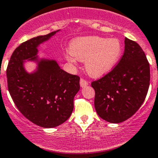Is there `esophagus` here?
Instances as JSON below:
<instances>
[{
  "label": "esophagus",
  "mask_w": 158,
  "mask_h": 158,
  "mask_svg": "<svg viewBox=\"0 0 158 158\" xmlns=\"http://www.w3.org/2000/svg\"><path fill=\"white\" fill-rule=\"evenodd\" d=\"M88 85H89L88 81H86L85 79H80V85H81V87H82V88L87 86Z\"/></svg>",
  "instance_id": "obj_1"
}]
</instances>
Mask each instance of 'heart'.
Wrapping results in <instances>:
<instances>
[{
	"label": "heart",
	"mask_w": 158,
	"mask_h": 158,
	"mask_svg": "<svg viewBox=\"0 0 158 158\" xmlns=\"http://www.w3.org/2000/svg\"><path fill=\"white\" fill-rule=\"evenodd\" d=\"M122 52V43L116 38L87 36L73 41L70 47L72 55L67 54L66 57L71 63L76 62L75 58L85 62L87 73L93 77H100L113 69Z\"/></svg>",
	"instance_id": "heart-1"
}]
</instances>
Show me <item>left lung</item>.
I'll return each instance as SVG.
<instances>
[{
	"label": "left lung",
	"mask_w": 158,
	"mask_h": 158,
	"mask_svg": "<svg viewBox=\"0 0 158 158\" xmlns=\"http://www.w3.org/2000/svg\"><path fill=\"white\" fill-rule=\"evenodd\" d=\"M150 85V66L136 42L125 38V52L118 63L101 79L92 82L95 108L110 123H120L141 107Z\"/></svg>",
	"instance_id": "obj_1"
}]
</instances>
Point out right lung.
<instances>
[{
  "label": "right lung",
  "mask_w": 158,
  "mask_h": 158,
  "mask_svg": "<svg viewBox=\"0 0 158 158\" xmlns=\"http://www.w3.org/2000/svg\"><path fill=\"white\" fill-rule=\"evenodd\" d=\"M57 31L20 44L7 68V87L14 104L25 118L43 128H54L69 118L74 97L80 89L79 76L60 69L55 60L42 59L33 73L23 68L25 60H37L38 46Z\"/></svg>",
  "instance_id": "1"
}]
</instances>
